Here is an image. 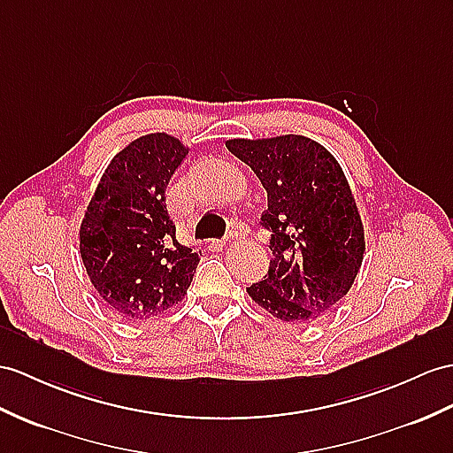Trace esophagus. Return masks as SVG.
<instances>
[{"mask_svg": "<svg viewBox=\"0 0 453 453\" xmlns=\"http://www.w3.org/2000/svg\"><path fill=\"white\" fill-rule=\"evenodd\" d=\"M230 238H234V234H233V236H226V238H220V240H213V242H211V246H215V248H223V246H226V244H228Z\"/></svg>", "mask_w": 453, "mask_h": 453, "instance_id": "esophagus-1", "label": "esophagus"}]
</instances>
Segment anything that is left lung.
<instances>
[{
	"mask_svg": "<svg viewBox=\"0 0 453 453\" xmlns=\"http://www.w3.org/2000/svg\"><path fill=\"white\" fill-rule=\"evenodd\" d=\"M267 190L261 225L271 230L267 277L251 300L273 317L311 323L330 313L354 284L365 251L361 217L344 171L311 138L228 140Z\"/></svg>",
	"mask_w": 453,
	"mask_h": 453,
	"instance_id": "left-lung-1",
	"label": "left lung"
}]
</instances>
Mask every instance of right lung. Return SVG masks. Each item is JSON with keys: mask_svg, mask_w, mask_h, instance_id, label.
Listing matches in <instances>:
<instances>
[{"mask_svg": "<svg viewBox=\"0 0 453 453\" xmlns=\"http://www.w3.org/2000/svg\"><path fill=\"white\" fill-rule=\"evenodd\" d=\"M180 140L142 136L119 151L99 180L81 225V256L107 307L128 321L179 303L200 256L176 240L165 203L171 176L186 157Z\"/></svg>", "mask_w": 453, "mask_h": 453, "instance_id": "add662e5", "label": "right lung"}]
</instances>
